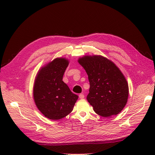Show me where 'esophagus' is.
Wrapping results in <instances>:
<instances>
[{"instance_id":"obj_1","label":"esophagus","mask_w":155,"mask_h":155,"mask_svg":"<svg viewBox=\"0 0 155 155\" xmlns=\"http://www.w3.org/2000/svg\"><path fill=\"white\" fill-rule=\"evenodd\" d=\"M84 95L83 94H80V95H79V98L80 99H84Z\"/></svg>"}]
</instances>
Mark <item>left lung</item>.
Segmentation results:
<instances>
[{
    "label": "left lung",
    "instance_id": "obj_1",
    "mask_svg": "<svg viewBox=\"0 0 155 155\" xmlns=\"http://www.w3.org/2000/svg\"><path fill=\"white\" fill-rule=\"evenodd\" d=\"M78 62L88 75L90 89L87 99L94 110L102 117L118 114L125 107L129 94L128 84L119 68L100 55L85 56Z\"/></svg>",
    "mask_w": 155,
    "mask_h": 155
}]
</instances>
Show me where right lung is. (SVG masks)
<instances>
[{
    "label": "right lung",
    "instance_id": "obj_1",
    "mask_svg": "<svg viewBox=\"0 0 155 155\" xmlns=\"http://www.w3.org/2000/svg\"><path fill=\"white\" fill-rule=\"evenodd\" d=\"M68 64L66 58H55L41 68L36 77L33 87L35 104L39 110L51 120H59L68 115L78 98L63 81Z\"/></svg>",
    "mask_w": 155,
    "mask_h": 155
}]
</instances>
